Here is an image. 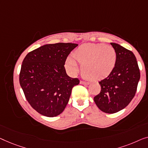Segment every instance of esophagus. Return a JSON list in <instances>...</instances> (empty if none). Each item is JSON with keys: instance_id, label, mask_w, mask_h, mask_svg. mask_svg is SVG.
I'll return each instance as SVG.
<instances>
[{"instance_id": "34e87169", "label": "esophagus", "mask_w": 148, "mask_h": 148, "mask_svg": "<svg viewBox=\"0 0 148 148\" xmlns=\"http://www.w3.org/2000/svg\"><path fill=\"white\" fill-rule=\"evenodd\" d=\"M80 84H84V85H88L90 84V83L88 82H85V81H80Z\"/></svg>"}]
</instances>
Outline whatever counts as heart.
I'll return each mask as SVG.
<instances>
[{
	"mask_svg": "<svg viewBox=\"0 0 148 148\" xmlns=\"http://www.w3.org/2000/svg\"><path fill=\"white\" fill-rule=\"evenodd\" d=\"M68 57L66 67L72 74L78 71V62L82 65V72L86 78L99 80L111 74L116 62L115 49L104 43H84Z\"/></svg>",
	"mask_w": 148,
	"mask_h": 148,
	"instance_id": "heart-1",
	"label": "heart"
}]
</instances>
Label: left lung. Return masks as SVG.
I'll return each instance as SVG.
<instances>
[{
	"label": "left lung",
	"mask_w": 148,
	"mask_h": 148,
	"mask_svg": "<svg viewBox=\"0 0 148 148\" xmlns=\"http://www.w3.org/2000/svg\"><path fill=\"white\" fill-rule=\"evenodd\" d=\"M116 53L115 68L107 78L100 81L101 90L94 97L99 109L106 113H115L127 106L136 95L140 72L132 51L111 43Z\"/></svg>",
	"instance_id": "obj_1"
}]
</instances>
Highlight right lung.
I'll return each mask as SVG.
<instances>
[{
  "label": "right lung",
  "instance_id": "right-lung-1",
  "mask_svg": "<svg viewBox=\"0 0 148 148\" xmlns=\"http://www.w3.org/2000/svg\"><path fill=\"white\" fill-rule=\"evenodd\" d=\"M76 43L46 44L24 58L19 82L30 105L41 115L53 117L64 111L72 89L80 80L66 74L64 64Z\"/></svg>",
  "mask_w": 148,
  "mask_h": 148
}]
</instances>
